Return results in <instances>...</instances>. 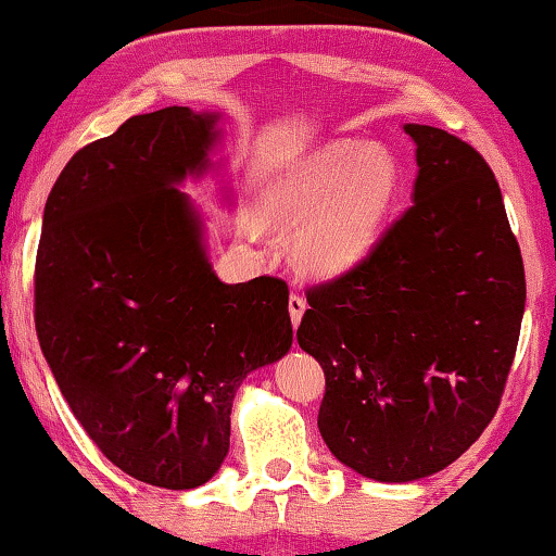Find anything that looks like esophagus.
<instances>
[{
	"label": "esophagus",
	"mask_w": 556,
	"mask_h": 556,
	"mask_svg": "<svg viewBox=\"0 0 556 556\" xmlns=\"http://www.w3.org/2000/svg\"><path fill=\"white\" fill-rule=\"evenodd\" d=\"M304 309H306V302H304L302 294H292V296H289V317H292V325H294V327H300Z\"/></svg>",
	"instance_id": "obj_1"
}]
</instances>
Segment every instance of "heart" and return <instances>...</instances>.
Instances as JSON below:
<instances>
[{"label":"heart","instance_id":"heart-1","mask_svg":"<svg viewBox=\"0 0 556 556\" xmlns=\"http://www.w3.org/2000/svg\"><path fill=\"white\" fill-rule=\"evenodd\" d=\"M396 194L392 156L362 142H329L269 181L262 212L296 227L292 254L302 269L331 277L371 250Z\"/></svg>","mask_w":556,"mask_h":556}]
</instances>
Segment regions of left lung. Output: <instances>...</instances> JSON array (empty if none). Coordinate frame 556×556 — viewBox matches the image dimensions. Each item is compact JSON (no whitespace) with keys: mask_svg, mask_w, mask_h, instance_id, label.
Segmentation results:
<instances>
[{"mask_svg":"<svg viewBox=\"0 0 556 556\" xmlns=\"http://www.w3.org/2000/svg\"><path fill=\"white\" fill-rule=\"evenodd\" d=\"M417 144L414 204L364 260L306 289L296 342L325 369L319 432L377 482L459 459L500 407L527 285L500 185L450 131L404 124Z\"/></svg>","mask_w":556,"mask_h":556,"instance_id":"1","label":"left lung"}]
</instances>
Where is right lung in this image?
<instances>
[{
    "label": "right lung",
    "mask_w": 556,
    "mask_h": 556,
    "mask_svg": "<svg viewBox=\"0 0 556 556\" xmlns=\"http://www.w3.org/2000/svg\"><path fill=\"white\" fill-rule=\"evenodd\" d=\"M217 114H139L81 147L47 197L35 264L39 346L74 417L122 471L210 482L244 377L292 346L277 277L225 285L181 192L210 169Z\"/></svg>",
    "instance_id": "1"
}]
</instances>
